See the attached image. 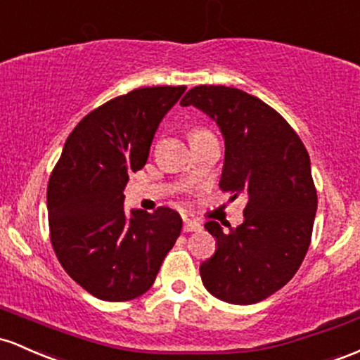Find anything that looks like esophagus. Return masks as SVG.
Segmentation results:
<instances>
[{
	"instance_id": "esophagus-1",
	"label": "esophagus",
	"mask_w": 360,
	"mask_h": 360,
	"mask_svg": "<svg viewBox=\"0 0 360 360\" xmlns=\"http://www.w3.org/2000/svg\"><path fill=\"white\" fill-rule=\"evenodd\" d=\"M203 227H201L200 222H195V220H184V225H183L184 232H198Z\"/></svg>"
}]
</instances>
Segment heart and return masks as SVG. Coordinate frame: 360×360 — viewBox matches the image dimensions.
Listing matches in <instances>:
<instances>
[{
    "label": "heart",
    "mask_w": 360,
    "mask_h": 360,
    "mask_svg": "<svg viewBox=\"0 0 360 360\" xmlns=\"http://www.w3.org/2000/svg\"><path fill=\"white\" fill-rule=\"evenodd\" d=\"M198 133H203V131H196V133H195V135H198Z\"/></svg>",
    "instance_id": "heart-1"
}]
</instances>
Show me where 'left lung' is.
I'll return each instance as SVG.
<instances>
[{"label":"left lung","mask_w":360,"mask_h":360,"mask_svg":"<svg viewBox=\"0 0 360 360\" xmlns=\"http://www.w3.org/2000/svg\"><path fill=\"white\" fill-rule=\"evenodd\" d=\"M181 105L217 122L225 143L220 188L248 200L239 227L205 224L217 250L200 264L203 285L225 302L263 301L295 275L309 248L318 208L309 153L275 109L234 86H195Z\"/></svg>","instance_id":"1"}]
</instances>
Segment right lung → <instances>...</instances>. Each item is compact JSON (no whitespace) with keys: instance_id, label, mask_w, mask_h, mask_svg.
Returning a JSON list of instances; mask_svg holds the SVG:
<instances>
[{"instance_id":"obj_1","label":"right lung","mask_w":360,"mask_h":360,"mask_svg":"<svg viewBox=\"0 0 360 360\" xmlns=\"http://www.w3.org/2000/svg\"><path fill=\"white\" fill-rule=\"evenodd\" d=\"M186 86H145L78 122L47 184L51 243L78 285L109 302L131 301L155 282L183 229L172 208L124 212L129 172L147 164L165 114Z\"/></svg>"}]
</instances>
